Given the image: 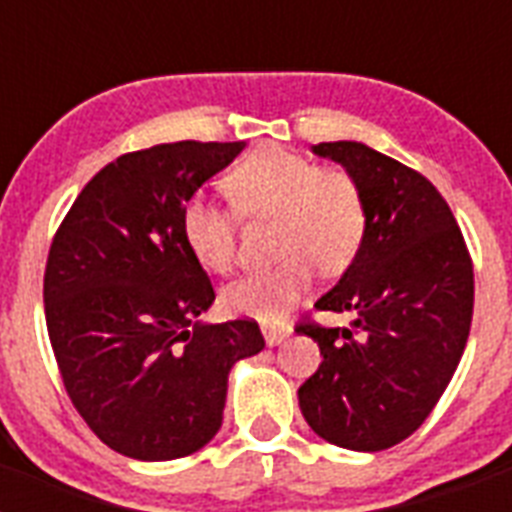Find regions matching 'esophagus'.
<instances>
[{
  "mask_svg": "<svg viewBox=\"0 0 512 512\" xmlns=\"http://www.w3.org/2000/svg\"><path fill=\"white\" fill-rule=\"evenodd\" d=\"M289 332H292V327H289V324H279V327H263V335H265V342H268V345H279V342H284L289 337Z\"/></svg>",
  "mask_w": 512,
  "mask_h": 512,
  "instance_id": "esophagus-1",
  "label": "esophagus"
}]
</instances>
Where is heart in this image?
I'll use <instances>...</instances> for the list:
<instances>
[{
  "instance_id": "obj_1",
  "label": "heart",
  "mask_w": 512,
  "mask_h": 512,
  "mask_svg": "<svg viewBox=\"0 0 512 512\" xmlns=\"http://www.w3.org/2000/svg\"><path fill=\"white\" fill-rule=\"evenodd\" d=\"M232 209L193 196L180 212V231L193 260L212 273H228L239 255V215L273 217V252L284 257L223 289V308L236 316L279 324L311 289L316 265L337 276L361 252L366 236V199L342 167H316L281 146L247 154L223 177Z\"/></svg>"
}]
</instances>
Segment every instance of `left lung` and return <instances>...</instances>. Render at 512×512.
<instances>
[{
    "label": "left lung",
    "mask_w": 512,
    "mask_h": 512,
    "mask_svg": "<svg viewBox=\"0 0 512 512\" xmlns=\"http://www.w3.org/2000/svg\"><path fill=\"white\" fill-rule=\"evenodd\" d=\"M313 151L358 180L366 236L340 284L316 303L353 321L297 324L324 356L297 398L324 441L380 452L428 420L460 364L473 321V260L428 177L353 140Z\"/></svg>",
    "instance_id": "8db88e82"
}]
</instances>
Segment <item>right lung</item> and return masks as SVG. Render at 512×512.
Returning <instances> with one entry per match:
<instances>
[{
	"mask_svg": "<svg viewBox=\"0 0 512 512\" xmlns=\"http://www.w3.org/2000/svg\"><path fill=\"white\" fill-rule=\"evenodd\" d=\"M244 143L180 140L106 164L68 209L44 268V319L66 393L132 460L199 452L223 425L228 372L265 348L255 319L196 321L215 300L180 212Z\"/></svg>",
	"mask_w": 512,
	"mask_h": 512,
	"instance_id": "add662e5",
	"label": "right lung"
}]
</instances>
